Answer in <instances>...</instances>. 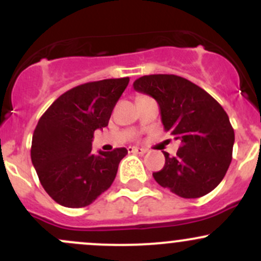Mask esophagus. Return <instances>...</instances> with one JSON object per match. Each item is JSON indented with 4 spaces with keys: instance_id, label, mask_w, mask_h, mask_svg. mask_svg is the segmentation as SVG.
<instances>
[{
    "instance_id": "1",
    "label": "esophagus",
    "mask_w": 261,
    "mask_h": 261,
    "mask_svg": "<svg viewBox=\"0 0 261 261\" xmlns=\"http://www.w3.org/2000/svg\"><path fill=\"white\" fill-rule=\"evenodd\" d=\"M128 152H133V154H145L146 150L144 147H138V146H130L127 147Z\"/></svg>"
}]
</instances>
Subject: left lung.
Returning a JSON list of instances; mask_svg holds the SVG:
<instances>
[{
  "label": "left lung",
  "instance_id": "1",
  "mask_svg": "<svg viewBox=\"0 0 261 261\" xmlns=\"http://www.w3.org/2000/svg\"><path fill=\"white\" fill-rule=\"evenodd\" d=\"M134 89L158 102L164 130L180 140L175 156L164 152L165 165L152 177L183 198H198L223 179L235 143L228 116L204 89L174 74L144 75Z\"/></svg>",
  "mask_w": 261,
  "mask_h": 261
}]
</instances>
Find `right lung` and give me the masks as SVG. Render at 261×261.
Returning a JSON list of instances; mask_svg holds the SVG:
<instances>
[{
  "mask_svg": "<svg viewBox=\"0 0 261 261\" xmlns=\"http://www.w3.org/2000/svg\"><path fill=\"white\" fill-rule=\"evenodd\" d=\"M130 78L81 84L44 112L31 143V162L46 193L69 208L91 204L114 183L125 147L92 152L97 128L109 125Z\"/></svg>",
  "mask_w": 261,
  "mask_h": 261,
  "instance_id": "add662e5",
  "label": "right lung"
}]
</instances>
